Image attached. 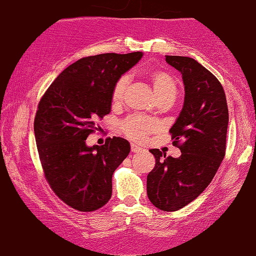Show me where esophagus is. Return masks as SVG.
Instances as JSON below:
<instances>
[{
  "mask_svg": "<svg viewBox=\"0 0 256 256\" xmlns=\"http://www.w3.org/2000/svg\"><path fill=\"white\" fill-rule=\"evenodd\" d=\"M131 150H132V152H141V150H142V148L139 147V146L134 144H131Z\"/></svg>",
  "mask_w": 256,
  "mask_h": 256,
  "instance_id": "obj_1",
  "label": "esophagus"
}]
</instances>
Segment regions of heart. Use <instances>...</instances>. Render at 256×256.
Returning <instances> with one entry per match:
<instances>
[{
  "instance_id": "1",
  "label": "heart",
  "mask_w": 256,
  "mask_h": 256,
  "mask_svg": "<svg viewBox=\"0 0 256 256\" xmlns=\"http://www.w3.org/2000/svg\"><path fill=\"white\" fill-rule=\"evenodd\" d=\"M147 78L152 85V91L155 93L158 102L160 101H168L172 102L178 93V86L173 77L163 70H154L147 74ZM128 84V77L124 76L117 80L112 90V100L114 104H120L123 100L124 93L126 91ZM157 125L155 122L142 118V117L131 116L122 123V130L124 134L130 139L141 142L146 140L150 133L156 131Z\"/></svg>"
}]
</instances>
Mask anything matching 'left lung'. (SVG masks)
<instances>
[{
  "instance_id": "obj_1",
  "label": "left lung",
  "mask_w": 256,
  "mask_h": 256,
  "mask_svg": "<svg viewBox=\"0 0 256 256\" xmlns=\"http://www.w3.org/2000/svg\"><path fill=\"white\" fill-rule=\"evenodd\" d=\"M184 85V106L170 130L181 156L150 152L156 165L147 176V194L157 208L178 210L200 196L216 176L226 154L229 114L221 83L189 56H166Z\"/></svg>"
}]
</instances>
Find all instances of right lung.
Returning a JSON list of instances; mask_svg holds the SVG:
<instances>
[{"mask_svg": "<svg viewBox=\"0 0 256 256\" xmlns=\"http://www.w3.org/2000/svg\"><path fill=\"white\" fill-rule=\"evenodd\" d=\"M142 52L102 54L64 70L40 99L34 133L42 168L60 200L80 212L110 200L112 178L130 154V142L114 136L88 146L96 120L112 110L115 84L142 58Z\"/></svg>", "mask_w": 256, "mask_h": 256, "instance_id": "add662e5", "label": "right lung"}]
</instances>
